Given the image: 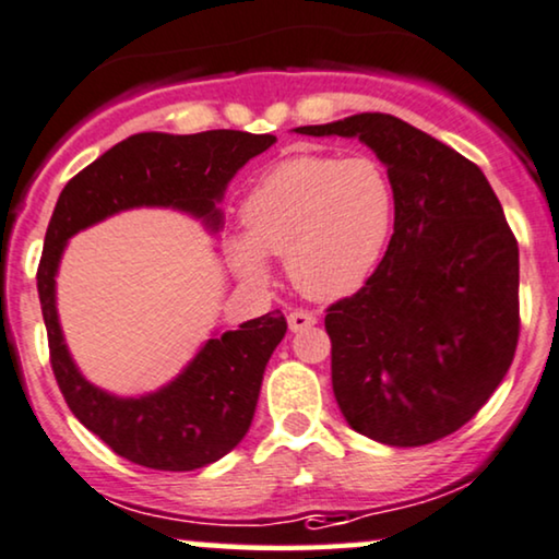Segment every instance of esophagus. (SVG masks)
Instances as JSON below:
<instances>
[{"label":"esophagus","instance_id":"1","mask_svg":"<svg viewBox=\"0 0 559 559\" xmlns=\"http://www.w3.org/2000/svg\"><path fill=\"white\" fill-rule=\"evenodd\" d=\"M317 324V317L311 314L307 309H296L288 314V330L292 332H301V330H309V326Z\"/></svg>","mask_w":559,"mask_h":559}]
</instances>
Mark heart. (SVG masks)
<instances>
[{
    "instance_id": "1",
    "label": "heart",
    "mask_w": 559,
    "mask_h": 559,
    "mask_svg": "<svg viewBox=\"0 0 559 559\" xmlns=\"http://www.w3.org/2000/svg\"><path fill=\"white\" fill-rule=\"evenodd\" d=\"M396 189L373 155H294L265 170L242 202L245 235L227 240L242 278L265 284L267 255H286L292 281L311 299H342L381 263Z\"/></svg>"
}]
</instances>
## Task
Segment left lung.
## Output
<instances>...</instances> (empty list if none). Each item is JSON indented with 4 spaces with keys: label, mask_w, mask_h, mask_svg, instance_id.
Here are the masks:
<instances>
[{
    "label": "left lung",
    "mask_w": 559,
    "mask_h": 559,
    "mask_svg": "<svg viewBox=\"0 0 559 559\" xmlns=\"http://www.w3.org/2000/svg\"><path fill=\"white\" fill-rule=\"evenodd\" d=\"M301 135L357 138L396 189L389 250L326 307L332 389L349 427L391 448L457 431L509 373L519 342V245L483 170L404 119L366 111Z\"/></svg>",
    "instance_id": "obj_1"
}]
</instances>
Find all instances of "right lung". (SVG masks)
<instances>
[{"label":"right lung","mask_w":559,"mask_h":559,"mask_svg":"<svg viewBox=\"0 0 559 559\" xmlns=\"http://www.w3.org/2000/svg\"><path fill=\"white\" fill-rule=\"evenodd\" d=\"M273 135L210 130L199 135L140 132L109 147L66 183L50 217L37 294L48 330L50 368L73 416L119 457L151 471H197L237 448L255 414L265 362L284 340L286 319L271 311L240 330L212 337L166 389L117 399L73 366L56 311V271L66 240L94 222L132 206H176L219 227L225 186Z\"/></svg>","instance_id":"obj_1"}]
</instances>
